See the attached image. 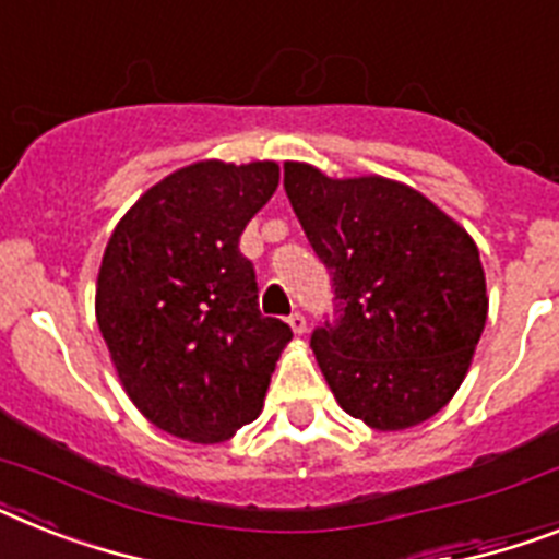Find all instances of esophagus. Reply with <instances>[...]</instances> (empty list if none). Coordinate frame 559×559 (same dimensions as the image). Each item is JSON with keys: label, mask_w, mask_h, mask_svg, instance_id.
<instances>
[{"label": "esophagus", "mask_w": 559, "mask_h": 559, "mask_svg": "<svg viewBox=\"0 0 559 559\" xmlns=\"http://www.w3.org/2000/svg\"><path fill=\"white\" fill-rule=\"evenodd\" d=\"M287 321H289V326H293L295 335H304V332H307V318H304V312H298V309H295Z\"/></svg>", "instance_id": "obj_1"}]
</instances>
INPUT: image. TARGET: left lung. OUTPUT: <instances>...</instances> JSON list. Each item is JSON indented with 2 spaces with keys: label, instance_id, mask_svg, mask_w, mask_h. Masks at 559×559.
Returning a JSON list of instances; mask_svg holds the SVG:
<instances>
[{
  "label": "left lung",
  "instance_id": "obj_1",
  "mask_svg": "<svg viewBox=\"0 0 559 559\" xmlns=\"http://www.w3.org/2000/svg\"><path fill=\"white\" fill-rule=\"evenodd\" d=\"M284 190L332 275V318L309 346L337 403L381 431L424 424L457 392L486 326L475 241L381 176L337 181L287 162Z\"/></svg>",
  "mask_w": 559,
  "mask_h": 559
}]
</instances>
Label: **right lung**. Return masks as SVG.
I'll return each mask as SVG.
<instances>
[{
    "mask_svg": "<svg viewBox=\"0 0 559 559\" xmlns=\"http://www.w3.org/2000/svg\"><path fill=\"white\" fill-rule=\"evenodd\" d=\"M278 178L275 162L190 164L144 192L107 241L98 330L135 406L176 438L218 443L252 424L293 337L261 316L238 247Z\"/></svg>",
    "mask_w": 559,
    "mask_h": 559,
    "instance_id": "obj_1",
    "label": "right lung"
}]
</instances>
